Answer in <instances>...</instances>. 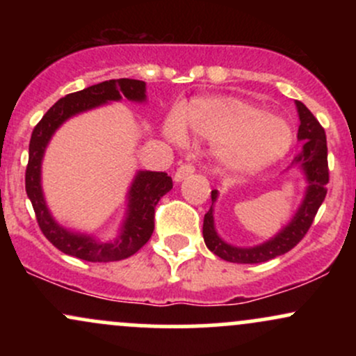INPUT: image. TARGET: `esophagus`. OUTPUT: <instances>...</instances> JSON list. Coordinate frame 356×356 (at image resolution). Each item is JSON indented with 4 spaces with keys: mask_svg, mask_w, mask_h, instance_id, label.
I'll use <instances>...</instances> for the list:
<instances>
[{
    "mask_svg": "<svg viewBox=\"0 0 356 356\" xmlns=\"http://www.w3.org/2000/svg\"><path fill=\"white\" fill-rule=\"evenodd\" d=\"M194 165L192 164H182L181 167H179L177 170H175V174H174V181L175 182H181V181H184V179L187 177V175H191V174H194Z\"/></svg>",
    "mask_w": 356,
    "mask_h": 356,
    "instance_id": "esophagus-1",
    "label": "esophagus"
}]
</instances>
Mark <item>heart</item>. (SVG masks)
I'll return each instance as SVG.
<instances>
[{"label": "heart", "instance_id": "b5f03b06", "mask_svg": "<svg viewBox=\"0 0 356 356\" xmlns=\"http://www.w3.org/2000/svg\"><path fill=\"white\" fill-rule=\"evenodd\" d=\"M186 132L218 142L216 157L234 172H256L275 164L293 144L288 122L232 97L195 99L182 115L169 113L164 136L174 144H182Z\"/></svg>", "mask_w": 356, "mask_h": 356}]
</instances>
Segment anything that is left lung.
Returning a JSON list of instances; mask_svg holds the SVG:
<instances>
[{"label":"left lung","mask_w":356,"mask_h":356,"mask_svg":"<svg viewBox=\"0 0 356 356\" xmlns=\"http://www.w3.org/2000/svg\"><path fill=\"white\" fill-rule=\"evenodd\" d=\"M298 117H300V129H298V140L303 142V149L296 155L291 165L298 167L305 175L306 191L305 197L298 207L293 219L263 244L251 248H239L226 243L216 231L214 224V204L218 201V191L211 192L212 206L204 216L202 236L204 243L211 252L219 256L220 259L238 264H256L266 263L269 259L291 251L293 248L305 238L309 226L313 224L314 216L325 201L326 184L330 181L328 174V149H326V134L320 122L305 107L301 102H295Z\"/></svg>","instance_id":"obj_1"}]
</instances>
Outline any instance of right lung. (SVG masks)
Returning <instances> with one entry per match:
<instances>
[{"label": "right lung", "mask_w": 356, "mask_h": 356, "mask_svg": "<svg viewBox=\"0 0 356 356\" xmlns=\"http://www.w3.org/2000/svg\"><path fill=\"white\" fill-rule=\"evenodd\" d=\"M122 99L137 104L145 102V81L132 79L107 80L63 97L44 113L35 127L30 140L24 184L28 197L33 204L40 229L44 238L61 252L90 263H110L136 254L152 236L155 206L162 195L172 189V179L165 172L138 170L127 192L125 218L122 220L117 238L110 241H100L92 234L67 229L51 216L43 195L42 162L53 134L68 118Z\"/></svg>", "instance_id": "obj_1"}]
</instances>
